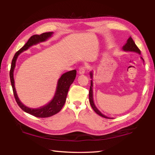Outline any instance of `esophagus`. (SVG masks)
I'll list each match as a JSON object with an SVG mask.
<instances>
[{"label": "esophagus", "instance_id": "1", "mask_svg": "<svg viewBox=\"0 0 155 155\" xmlns=\"http://www.w3.org/2000/svg\"><path fill=\"white\" fill-rule=\"evenodd\" d=\"M87 67H81V68H79V69H78V72H79V74H84L85 71H87Z\"/></svg>", "mask_w": 155, "mask_h": 155}]
</instances>
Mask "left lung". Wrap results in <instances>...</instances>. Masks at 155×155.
Listing matches in <instances>:
<instances>
[{"label":"left lung","instance_id":"8db88e82","mask_svg":"<svg viewBox=\"0 0 155 155\" xmlns=\"http://www.w3.org/2000/svg\"><path fill=\"white\" fill-rule=\"evenodd\" d=\"M123 49L125 51L136 52H138V53L140 54V49L137 47V46L136 45L135 42H134V41L133 40V38H131V37L128 38V39L127 40V42L126 44H125V45L123 46ZM91 77L93 78V73H92V72H91ZM92 87H93V81L91 80V87H90V90H89V102H90V104L91 105V107L93 108V109L94 110L95 113L98 114V115H100V116L103 117L104 118H110L107 117V116H105V115L102 114L101 112L97 109V107H95V105L94 104V101H93V88H92Z\"/></svg>","mask_w":155,"mask_h":155}]
</instances>
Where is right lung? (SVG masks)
<instances>
[{
  "label": "right lung",
  "mask_w": 155,
  "mask_h": 155,
  "mask_svg": "<svg viewBox=\"0 0 155 155\" xmlns=\"http://www.w3.org/2000/svg\"><path fill=\"white\" fill-rule=\"evenodd\" d=\"M52 35V32H44V33H42L41 35H32V37L28 39L27 43L15 53L14 57L12 58L11 70H10V79H11L13 94H14V97L16 103H17L18 105L22 110H24L26 113L38 118L50 117L58 113L59 111H61L66 102V98H67L69 87H70L71 84L73 83L74 80L75 79L76 74H77V71L72 70L67 72H65L64 74H62L58 79L57 91H56L53 99H52L48 104L45 105V106L38 108H31L27 107L20 101L17 94H16V90L15 88V81L14 77H13V72H14V68L15 67L16 58H17L18 56L21 54L22 51H26L32 45L37 44L38 42L46 41L48 38L51 37Z\"/></svg>",
  "instance_id": "right-lung-1"
}]
</instances>
